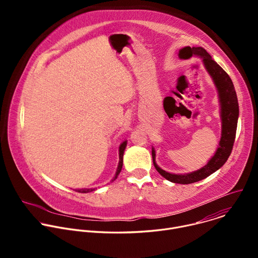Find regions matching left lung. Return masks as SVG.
Wrapping results in <instances>:
<instances>
[{"instance_id":"left-lung-1","label":"left lung","mask_w":258,"mask_h":258,"mask_svg":"<svg viewBox=\"0 0 258 258\" xmlns=\"http://www.w3.org/2000/svg\"><path fill=\"white\" fill-rule=\"evenodd\" d=\"M192 56H199L202 58L204 66L217 89L220 103V117H222V138H220L219 146L215 154L208 163L196 171L185 174L169 173L161 169L155 162V150L152 148L153 164L156 170L167 180L175 183H182V185L199 181L212 174L226 163L233 150L239 116L237 94L228 73L211 58L205 49L201 47H185L179 50L178 57L180 59H189Z\"/></svg>"}]
</instances>
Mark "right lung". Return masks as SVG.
Here are the masks:
<instances>
[{
	"label": "right lung",
	"mask_w": 258,
	"mask_h": 258,
	"mask_svg": "<svg viewBox=\"0 0 258 258\" xmlns=\"http://www.w3.org/2000/svg\"><path fill=\"white\" fill-rule=\"evenodd\" d=\"M125 147H126V141L122 142L121 145L119 146V163H118V167H117V170H116V173L114 175V177L112 178L111 181L115 180L118 176V174L120 173L121 171V168H122V161H123V153H124V150H125ZM78 192H82V193H89V192H93L95 191V188L94 189H82V190H77Z\"/></svg>",
	"instance_id": "1"
}]
</instances>
